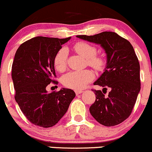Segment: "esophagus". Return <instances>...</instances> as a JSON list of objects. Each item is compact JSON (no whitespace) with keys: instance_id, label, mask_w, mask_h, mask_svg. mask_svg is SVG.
Here are the masks:
<instances>
[{"instance_id":"34e87169","label":"esophagus","mask_w":152,"mask_h":152,"mask_svg":"<svg viewBox=\"0 0 152 152\" xmlns=\"http://www.w3.org/2000/svg\"><path fill=\"white\" fill-rule=\"evenodd\" d=\"M75 93H76V95H78V94L83 93V91H81V90H76V91H75Z\"/></svg>"}]
</instances>
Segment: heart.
Returning a JSON list of instances; mask_svg holds the SVG:
<instances>
[{
  "label": "heart",
  "mask_w": 152,
  "mask_h": 152,
  "mask_svg": "<svg viewBox=\"0 0 152 152\" xmlns=\"http://www.w3.org/2000/svg\"><path fill=\"white\" fill-rule=\"evenodd\" d=\"M74 49L81 56L88 59V65L96 70L100 71L104 69L105 60L102 56H96V48L94 46L85 42H78L74 46ZM68 51L63 48L56 53L53 58L55 69L59 72H64L67 66ZM94 78V74L90 70L72 71L62 77V83L66 87L72 89H82L86 86Z\"/></svg>",
  "instance_id": "obj_1"
}]
</instances>
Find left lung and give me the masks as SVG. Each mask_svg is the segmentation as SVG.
Instances as JSON below:
<instances>
[{"label": "left lung", "instance_id": "obj_1", "mask_svg": "<svg viewBox=\"0 0 152 152\" xmlns=\"http://www.w3.org/2000/svg\"><path fill=\"white\" fill-rule=\"evenodd\" d=\"M76 37L100 45L106 55L104 73L94 84L106 90L108 87L110 91L106 96L102 91L94 90L96 96L90 106L91 114L104 126L119 124L129 116L141 89L140 66L133 46L111 31Z\"/></svg>", "mask_w": 152, "mask_h": 152}]
</instances>
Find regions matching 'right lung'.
Instances as JSON below:
<instances>
[{
  "label": "right lung",
  "instance_id": "right-lung-1",
  "mask_svg": "<svg viewBox=\"0 0 152 152\" xmlns=\"http://www.w3.org/2000/svg\"><path fill=\"white\" fill-rule=\"evenodd\" d=\"M71 39L34 37L22 43L15 54L12 79L15 99L23 114L36 126L48 128L56 124L67 111L76 94L70 88L48 92L53 81V58L62 45Z\"/></svg>",
  "mask_w": 152,
  "mask_h": 152
}]
</instances>
